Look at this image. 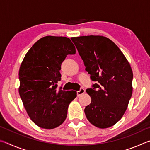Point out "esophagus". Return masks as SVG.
<instances>
[{"instance_id": "34e87169", "label": "esophagus", "mask_w": 150, "mask_h": 150, "mask_svg": "<svg viewBox=\"0 0 150 150\" xmlns=\"http://www.w3.org/2000/svg\"><path fill=\"white\" fill-rule=\"evenodd\" d=\"M84 93H85V89L83 88H81L79 91H77V95L78 96H80L81 95H82Z\"/></svg>"}]
</instances>
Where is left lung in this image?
I'll return each mask as SVG.
<instances>
[{"label":"left lung","instance_id":"8db88e82","mask_svg":"<svg viewBox=\"0 0 150 150\" xmlns=\"http://www.w3.org/2000/svg\"><path fill=\"white\" fill-rule=\"evenodd\" d=\"M84 62L85 70L96 81L86 92L91 98L85 108L87 120L107 128L122 117L132 95L133 73L123 53L112 40L102 35L71 38Z\"/></svg>","mask_w":150,"mask_h":150}]
</instances>
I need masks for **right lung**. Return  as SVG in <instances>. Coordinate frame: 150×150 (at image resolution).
Returning a JSON list of instances; mask_svg holds the SVG:
<instances>
[{"mask_svg": "<svg viewBox=\"0 0 150 150\" xmlns=\"http://www.w3.org/2000/svg\"><path fill=\"white\" fill-rule=\"evenodd\" d=\"M75 53L69 38L47 35L32 45L20 65L19 95L29 117L40 128L50 130L63 124L77 96L75 91L56 88L63 61Z\"/></svg>", "mask_w": 150, "mask_h": 150, "instance_id": "add662e5", "label": "right lung"}]
</instances>
